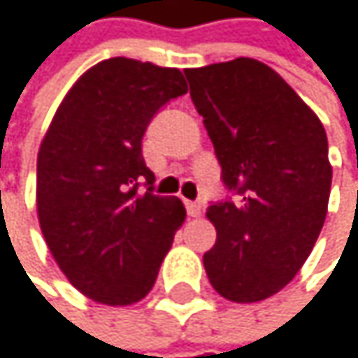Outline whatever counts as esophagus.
Instances as JSON below:
<instances>
[{
  "instance_id": "obj_1",
  "label": "esophagus",
  "mask_w": 358,
  "mask_h": 358,
  "mask_svg": "<svg viewBox=\"0 0 358 358\" xmlns=\"http://www.w3.org/2000/svg\"><path fill=\"white\" fill-rule=\"evenodd\" d=\"M185 208H187V215H189V217H200V215H202V206H200L198 202H187Z\"/></svg>"
}]
</instances>
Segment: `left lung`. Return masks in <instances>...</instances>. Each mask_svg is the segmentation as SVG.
Returning a JSON list of instances; mask_svg holds the SVG:
<instances>
[{
  "label": "left lung",
  "instance_id": "obj_1",
  "mask_svg": "<svg viewBox=\"0 0 358 358\" xmlns=\"http://www.w3.org/2000/svg\"><path fill=\"white\" fill-rule=\"evenodd\" d=\"M221 179L238 196L210 204L215 247L204 253L213 289L253 303L287 287L312 253L327 217V132L266 63L234 59L185 69Z\"/></svg>",
  "mask_w": 358,
  "mask_h": 358
}]
</instances>
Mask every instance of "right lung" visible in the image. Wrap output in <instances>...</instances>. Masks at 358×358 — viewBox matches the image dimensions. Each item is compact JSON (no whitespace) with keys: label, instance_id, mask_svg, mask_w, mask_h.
I'll return each instance as SVG.
<instances>
[{"label":"right lung","instance_id":"1","mask_svg":"<svg viewBox=\"0 0 358 358\" xmlns=\"http://www.w3.org/2000/svg\"><path fill=\"white\" fill-rule=\"evenodd\" d=\"M185 92L175 67L107 59L78 78L41 139L39 228L61 272L92 301H141L183 226V202L152 194L141 141L154 113Z\"/></svg>","mask_w":358,"mask_h":358}]
</instances>
